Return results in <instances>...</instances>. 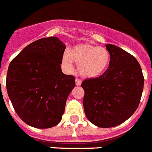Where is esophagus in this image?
<instances>
[{"mask_svg":"<svg viewBox=\"0 0 152 152\" xmlns=\"http://www.w3.org/2000/svg\"><path fill=\"white\" fill-rule=\"evenodd\" d=\"M82 83V80L80 79H76V86H80Z\"/></svg>","mask_w":152,"mask_h":152,"instance_id":"1","label":"esophagus"}]
</instances>
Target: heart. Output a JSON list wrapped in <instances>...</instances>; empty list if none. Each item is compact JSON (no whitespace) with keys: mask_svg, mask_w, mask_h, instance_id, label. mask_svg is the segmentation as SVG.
I'll return each instance as SVG.
<instances>
[{"mask_svg":"<svg viewBox=\"0 0 152 152\" xmlns=\"http://www.w3.org/2000/svg\"><path fill=\"white\" fill-rule=\"evenodd\" d=\"M72 61L77 64L79 73L85 78L99 77L107 71L111 62V55L105 48L91 44H77L69 51H65L61 58L64 69H72Z\"/></svg>","mask_w":152,"mask_h":152,"instance_id":"heart-1","label":"heart"}]
</instances>
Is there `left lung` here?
I'll use <instances>...</instances> for the list:
<instances>
[{
	"label": "left lung",
	"mask_w": 152,
	"mask_h": 152,
	"mask_svg": "<svg viewBox=\"0 0 152 152\" xmlns=\"http://www.w3.org/2000/svg\"><path fill=\"white\" fill-rule=\"evenodd\" d=\"M109 67L103 75L83 81V101L88 120L98 127L116 126L134 114L140 103L144 79L140 65L126 50L106 44Z\"/></svg>",
	"instance_id": "obj_1"
}]
</instances>
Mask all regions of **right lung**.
Wrapping results in <instances>:
<instances>
[{"label": "right lung", "mask_w": 152, "mask_h": 152, "mask_svg": "<svg viewBox=\"0 0 152 152\" xmlns=\"http://www.w3.org/2000/svg\"><path fill=\"white\" fill-rule=\"evenodd\" d=\"M65 44L56 37L42 38L26 48L9 65L6 87L15 111L33 127L58 124L75 77L61 72Z\"/></svg>", "instance_id": "1"}]
</instances>
